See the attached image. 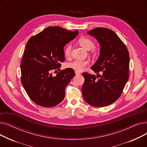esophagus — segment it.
Wrapping results in <instances>:
<instances>
[{
  "label": "esophagus",
  "mask_w": 147,
  "mask_h": 147,
  "mask_svg": "<svg viewBox=\"0 0 147 147\" xmlns=\"http://www.w3.org/2000/svg\"><path fill=\"white\" fill-rule=\"evenodd\" d=\"M75 73H76V75H79V74H81V72H80V71H75Z\"/></svg>",
  "instance_id": "obj_1"
}]
</instances>
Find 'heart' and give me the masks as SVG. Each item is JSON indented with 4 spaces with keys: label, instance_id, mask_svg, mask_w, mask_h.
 I'll list each match as a JSON object with an SVG mask.
<instances>
[{
    "label": "heart",
    "instance_id": "b5f03b06",
    "mask_svg": "<svg viewBox=\"0 0 147 147\" xmlns=\"http://www.w3.org/2000/svg\"><path fill=\"white\" fill-rule=\"evenodd\" d=\"M79 43L82 46L83 48L86 49V50H89L92 49V51L94 52L95 51L94 46V41L91 40L89 37L85 36H81L78 39ZM71 45L70 44L67 45L64 49V53L65 57L69 58L71 55ZM89 63L88 60H79L76 59L73 61L70 62L67 64V66L68 68H70L76 71H82L87 66Z\"/></svg>",
    "mask_w": 147,
    "mask_h": 147
}]
</instances>
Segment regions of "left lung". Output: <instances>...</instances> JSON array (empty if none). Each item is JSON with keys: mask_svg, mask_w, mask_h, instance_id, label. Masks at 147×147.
Here are the masks:
<instances>
[{"mask_svg": "<svg viewBox=\"0 0 147 147\" xmlns=\"http://www.w3.org/2000/svg\"><path fill=\"white\" fill-rule=\"evenodd\" d=\"M88 33L96 38L101 49L98 60L91 67L96 77L82 73L83 96L90 105L103 107L114 103L122 94L129 79V53L125 44L109 28L98 27ZM99 72L102 76L98 74Z\"/></svg>", "mask_w": 147, "mask_h": 147, "instance_id": "left-lung-1", "label": "left lung"}]
</instances>
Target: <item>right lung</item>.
<instances>
[{
  "instance_id": "obj_1",
  "label": "right lung",
  "mask_w": 147,
  "mask_h": 147,
  "mask_svg": "<svg viewBox=\"0 0 147 147\" xmlns=\"http://www.w3.org/2000/svg\"><path fill=\"white\" fill-rule=\"evenodd\" d=\"M78 34V30L48 27L27 42L20 66L21 81L37 105L49 108L63 101L65 87L75 72L70 68L61 70L56 76L51 72L59 69L61 63L65 61L64 46Z\"/></svg>"
}]
</instances>
